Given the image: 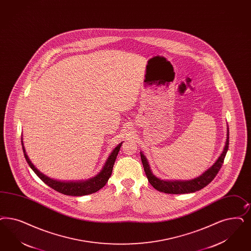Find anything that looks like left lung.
<instances>
[{
    "label": "left lung",
    "instance_id": "8db88e82",
    "mask_svg": "<svg viewBox=\"0 0 251 251\" xmlns=\"http://www.w3.org/2000/svg\"><path fill=\"white\" fill-rule=\"evenodd\" d=\"M229 147V129L227 128V139L225 143V147L224 148L223 153L219 158L217 159L216 162L212 165L207 171L200 175L198 178H195L189 181H164L160 180L159 178L156 177L150 170V166L148 164L147 157L141 152V159L142 163L144 166L145 173L147 174L148 182L150 184L159 192L166 193V194H189L194 193L196 191L200 190L207 186L209 182H211L219 173L220 169L222 168L224 160H225L227 150Z\"/></svg>",
    "mask_w": 251,
    "mask_h": 251
}]
</instances>
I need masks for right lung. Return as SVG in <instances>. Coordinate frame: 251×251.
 Instances as JSON below:
<instances>
[{
  "label": "right lung",
  "instance_id": "1",
  "mask_svg": "<svg viewBox=\"0 0 251 251\" xmlns=\"http://www.w3.org/2000/svg\"><path fill=\"white\" fill-rule=\"evenodd\" d=\"M21 144H22V148H23V152H24V156L26 158V162L32 169V171L37 174V176L53 190L57 191L64 195L73 196V197H80V196L90 195V194L95 193L104 187L105 183L108 181L109 177L112 174L113 166H114L115 160L117 158L119 151L121 149V145H122V143H121L113 150L110 156H108L102 171L94 178H91L86 181H78V182H60V181L51 179L50 177L41 173L34 165L32 164V162L30 161V159L26 155L22 138H21Z\"/></svg>",
  "mask_w": 251,
  "mask_h": 251
}]
</instances>
